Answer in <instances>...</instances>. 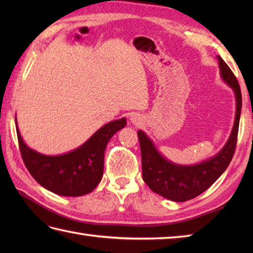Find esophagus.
Returning <instances> with one entry per match:
<instances>
[{
    "label": "esophagus",
    "mask_w": 253,
    "mask_h": 253,
    "mask_svg": "<svg viewBox=\"0 0 253 253\" xmlns=\"http://www.w3.org/2000/svg\"><path fill=\"white\" fill-rule=\"evenodd\" d=\"M130 121H131V123L133 124V125L139 126L142 123V117L139 115V114H132L130 116Z\"/></svg>",
    "instance_id": "1"
}]
</instances>
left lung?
<instances>
[{
  "instance_id": "8db88e82",
  "label": "left lung",
  "mask_w": 253,
  "mask_h": 253,
  "mask_svg": "<svg viewBox=\"0 0 253 253\" xmlns=\"http://www.w3.org/2000/svg\"><path fill=\"white\" fill-rule=\"evenodd\" d=\"M216 58L222 80L234 91L236 114L228 140L214 157L192 165L173 163L161 154L146 132L138 130L141 149L142 178L153 192L170 201L184 202L201 195L219 178L233 159L237 143L243 100L235 75L221 56L217 55Z\"/></svg>"
}]
</instances>
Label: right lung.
<instances>
[{"instance_id":"add662e5","label":"right lung","mask_w":253,"mask_h":253,"mask_svg":"<svg viewBox=\"0 0 253 253\" xmlns=\"http://www.w3.org/2000/svg\"><path fill=\"white\" fill-rule=\"evenodd\" d=\"M20 153L26 168L39 184L55 195L80 197L94 190L103 176L107 142L126 126L125 117L105 124L87 141L73 151L45 155L27 146L21 138L15 116Z\"/></svg>"}]
</instances>
